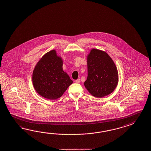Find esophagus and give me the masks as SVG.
<instances>
[{
	"label": "esophagus",
	"instance_id": "1",
	"mask_svg": "<svg viewBox=\"0 0 151 151\" xmlns=\"http://www.w3.org/2000/svg\"><path fill=\"white\" fill-rule=\"evenodd\" d=\"M75 82L77 83H80V79H77L76 80H75Z\"/></svg>",
	"mask_w": 151,
	"mask_h": 151
}]
</instances>
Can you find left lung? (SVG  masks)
I'll return each instance as SVG.
<instances>
[{
	"label": "left lung",
	"instance_id": "8db88e82",
	"mask_svg": "<svg viewBox=\"0 0 151 151\" xmlns=\"http://www.w3.org/2000/svg\"><path fill=\"white\" fill-rule=\"evenodd\" d=\"M88 77L84 85L93 96L102 98L114 91L119 82L117 68L104 51L92 49L87 56Z\"/></svg>",
	"mask_w": 151,
	"mask_h": 151
}]
</instances>
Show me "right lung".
<instances>
[{
	"instance_id": "1",
	"label": "right lung",
	"mask_w": 151,
	"mask_h": 151,
	"mask_svg": "<svg viewBox=\"0 0 151 151\" xmlns=\"http://www.w3.org/2000/svg\"><path fill=\"white\" fill-rule=\"evenodd\" d=\"M73 83L63 70L62 58L55 50L44 54L34 68V88L38 94L47 99L52 100L61 97Z\"/></svg>"
}]
</instances>
